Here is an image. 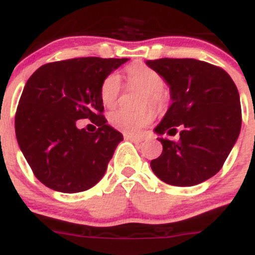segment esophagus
I'll use <instances>...</instances> for the list:
<instances>
[{"label": "esophagus", "instance_id": "1", "mask_svg": "<svg viewBox=\"0 0 255 255\" xmlns=\"http://www.w3.org/2000/svg\"><path fill=\"white\" fill-rule=\"evenodd\" d=\"M125 138H126V139L130 140V142L135 143V144H139V143H142V139H139V138H135V137H133V135H129V134H125Z\"/></svg>", "mask_w": 255, "mask_h": 255}]
</instances>
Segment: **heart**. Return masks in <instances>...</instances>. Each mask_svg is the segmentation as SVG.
Instances as JSON below:
<instances>
[{
	"label": "heart",
	"mask_w": 255,
	"mask_h": 255,
	"mask_svg": "<svg viewBox=\"0 0 255 255\" xmlns=\"http://www.w3.org/2000/svg\"><path fill=\"white\" fill-rule=\"evenodd\" d=\"M128 83L130 86L142 88L147 92L148 100L153 107H162L165 101L164 80L162 76L153 68L143 63H133L126 68ZM122 91V82L117 73H110L100 88L101 101L106 107H113L117 103L118 97ZM153 121L152 111L144 110L139 112L132 111L115 110L108 115V123L116 129L129 135H139L142 130Z\"/></svg>",
	"instance_id": "1"
}]
</instances>
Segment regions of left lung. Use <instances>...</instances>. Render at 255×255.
Listing matches in <instances>:
<instances>
[{
  "label": "left lung",
  "mask_w": 255,
  "mask_h": 255,
  "mask_svg": "<svg viewBox=\"0 0 255 255\" xmlns=\"http://www.w3.org/2000/svg\"><path fill=\"white\" fill-rule=\"evenodd\" d=\"M170 90L172 105L154 128L162 154L150 162L154 174L170 185L190 187L221 170L242 127L239 93L221 67L193 58L145 61Z\"/></svg>",
  "instance_id": "obj_1"
}]
</instances>
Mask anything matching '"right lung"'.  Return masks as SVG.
Returning a JSON list of instances; mask_svg holds the SVG:
<instances>
[{"instance_id": "add662e5", "label": "right lung", "mask_w": 255, "mask_h": 255, "mask_svg": "<svg viewBox=\"0 0 255 255\" xmlns=\"http://www.w3.org/2000/svg\"><path fill=\"white\" fill-rule=\"evenodd\" d=\"M128 58L82 57L41 66L27 81L16 117L17 142L37 179L62 193L97 184L122 133L102 115V81ZM88 118L95 133L77 128Z\"/></svg>"}]
</instances>
